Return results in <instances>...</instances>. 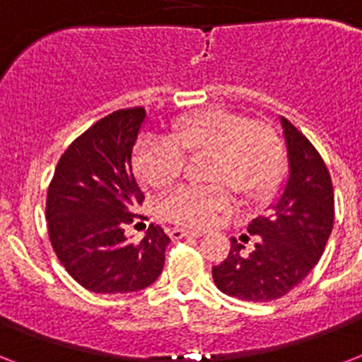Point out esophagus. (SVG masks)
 Here are the masks:
<instances>
[{
    "mask_svg": "<svg viewBox=\"0 0 362 362\" xmlns=\"http://www.w3.org/2000/svg\"><path fill=\"white\" fill-rule=\"evenodd\" d=\"M170 238H186V237H201L203 233L201 231H189V229H180V227H175V229H170Z\"/></svg>",
    "mask_w": 362,
    "mask_h": 362,
    "instance_id": "34e87169",
    "label": "esophagus"
}]
</instances>
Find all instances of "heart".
Here are the masks:
<instances>
[{
	"instance_id": "obj_1",
	"label": "heart",
	"mask_w": 362,
	"mask_h": 362,
	"mask_svg": "<svg viewBox=\"0 0 362 362\" xmlns=\"http://www.w3.org/2000/svg\"><path fill=\"white\" fill-rule=\"evenodd\" d=\"M197 156H210L206 182L214 184L182 187L159 206L167 220L184 227L210 226L231 206L230 189L242 203L269 199L284 176V148L276 131L221 107L182 116L167 139L142 141L133 169L142 186L167 189L180 178L186 159Z\"/></svg>"
}]
</instances>
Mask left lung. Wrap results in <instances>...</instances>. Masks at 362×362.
I'll list each match as a JSON object with an SVG mask.
<instances>
[{
  "mask_svg": "<svg viewBox=\"0 0 362 362\" xmlns=\"http://www.w3.org/2000/svg\"><path fill=\"white\" fill-rule=\"evenodd\" d=\"M289 178L272 212L247 226L255 237L250 253L231 238L229 255L212 269L221 293L240 300L269 303L284 297L308 276L331 237L334 193L331 175L314 144L281 118Z\"/></svg>",
  "mask_w": 362,
  "mask_h": 362,
  "instance_id": "8db88e82",
  "label": "left lung"
}]
</instances>
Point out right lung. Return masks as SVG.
Segmentation results:
<instances>
[{
	"label": "right lung",
	"instance_id": "right-lung-1",
	"mask_svg": "<svg viewBox=\"0 0 362 362\" xmlns=\"http://www.w3.org/2000/svg\"><path fill=\"white\" fill-rule=\"evenodd\" d=\"M146 118L142 107L116 110L76 136L48 186V237L59 263L88 291L116 295L158 280L170 238L150 226L141 242L125 226L144 201L131 153Z\"/></svg>",
	"mask_w": 362,
	"mask_h": 362
}]
</instances>
